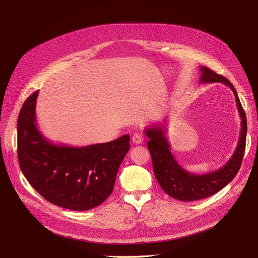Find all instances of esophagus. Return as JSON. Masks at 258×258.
Wrapping results in <instances>:
<instances>
[{
  "label": "esophagus",
  "instance_id": "obj_1",
  "mask_svg": "<svg viewBox=\"0 0 258 258\" xmlns=\"http://www.w3.org/2000/svg\"><path fill=\"white\" fill-rule=\"evenodd\" d=\"M132 142L135 144H140L143 142V137L141 132H136V134L132 136Z\"/></svg>",
  "mask_w": 258,
  "mask_h": 258
}]
</instances>
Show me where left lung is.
Wrapping results in <instances>:
<instances>
[{"label": "left lung", "mask_w": 258, "mask_h": 258, "mask_svg": "<svg viewBox=\"0 0 258 258\" xmlns=\"http://www.w3.org/2000/svg\"><path fill=\"white\" fill-rule=\"evenodd\" d=\"M200 83H222L232 90L236 98L238 112L241 118V129L238 144L231 158L225 165L206 174H195L186 171L171 153V146L166 137L165 126H153L144 130L148 151L152 156L156 178L161 188L170 197L181 201H195L212 196L229 184L238 173L243 158L246 141L247 123L243 107L237 91L226 77L216 74L207 67H200Z\"/></svg>", "instance_id": "obj_1"}]
</instances>
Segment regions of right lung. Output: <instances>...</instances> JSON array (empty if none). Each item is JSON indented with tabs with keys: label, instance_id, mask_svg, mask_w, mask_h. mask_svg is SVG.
<instances>
[{
	"label": "right lung",
	"instance_id": "right-lung-1",
	"mask_svg": "<svg viewBox=\"0 0 258 258\" xmlns=\"http://www.w3.org/2000/svg\"><path fill=\"white\" fill-rule=\"evenodd\" d=\"M23 103L17 121L18 161L31 186L50 204L87 211L110 196L117 171L128 153L130 136L82 147L54 144L38 130L36 99Z\"/></svg>",
	"mask_w": 258,
	"mask_h": 258
}]
</instances>
